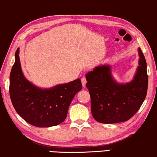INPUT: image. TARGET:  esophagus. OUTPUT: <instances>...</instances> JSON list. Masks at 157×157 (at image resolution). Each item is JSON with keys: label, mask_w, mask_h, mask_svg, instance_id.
I'll use <instances>...</instances> for the list:
<instances>
[{"label": "esophagus", "mask_w": 157, "mask_h": 157, "mask_svg": "<svg viewBox=\"0 0 157 157\" xmlns=\"http://www.w3.org/2000/svg\"><path fill=\"white\" fill-rule=\"evenodd\" d=\"M82 85H83L84 87H85L86 83H87V80H86L85 77H83V78H82Z\"/></svg>", "instance_id": "obj_1"}]
</instances>
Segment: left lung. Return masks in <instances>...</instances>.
Instances as JSON below:
<instances>
[{"mask_svg":"<svg viewBox=\"0 0 157 157\" xmlns=\"http://www.w3.org/2000/svg\"><path fill=\"white\" fill-rule=\"evenodd\" d=\"M140 62L134 78L126 84L112 78L110 67L103 65L86 75V87L90 96L91 113L95 120L113 124L129 120L139 110L147 91V64L139 48Z\"/></svg>","mask_w":157,"mask_h":157,"instance_id":"left-lung-1","label":"left lung"}]
</instances>
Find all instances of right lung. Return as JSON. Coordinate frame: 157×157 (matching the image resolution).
<instances>
[{
    "label": "right lung",
    "mask_w": 157,
    "mask_h": 157,
    "mask_svg": "<svg viewBox=\"0 0 157 157\" xmlns=\"http://www.w3.org/2000/svg\"><path fill=\"white\" fill-rule=\"evenodd\" d=\"M19 49L10 77V95L14 108L22 119L40 128L56 126L66 119L72 100L82 89L79 78L50 89H40L26 80L22 73Z\"/></svg>",
    "instance_id": "1"
}]
</instances>
